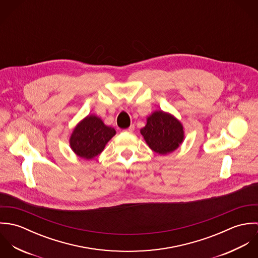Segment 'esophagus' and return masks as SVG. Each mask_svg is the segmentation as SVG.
Segmentation results:
<instances>
[{"instance_id": "1", "label": "esophagus", "mask_w": 258, "mask_h": 258, "mask_svg": "<svg viewBox=\"0 0 258 258\" xmlns=\"http://www.w3.org/2000/svg\"><path fill=\"white\" fill-rule=\"evenodd\" d=\"M134 129H135V126H134V124H132L128 129H125L124 130V132H127V133H132L133 131H134Z\"/></svg>"}]
</instances>
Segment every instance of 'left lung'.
I'll use <instances>...</instances> for the list:
<instances>
[{"instance_id":"1","label":"left lung","mask_w":258,"mask_h":258,"mask_svg":"<svg viewBox=\"0 0 258 258\" xmlns=\"http://www.w3.org/2000/svg\"><path fill=\"white\" fill-rule=\"evenodd\" d=\"M141 134L148 146L161 155L172 153L184 140L181 122L163 111H156L148 117L147 124L141 129Z\"/></svg>"}]
</instances>
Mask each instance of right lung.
<instances>
[{"label": "right lung", "instance_id": "obj_1", "mask_svg": "<svg viewBox=\"0 0 258 258\" xmlns=\"http://www.w3.org/2000/svg\"><path fill=\"white\" fill-rule=\"evenodd\" d=\"M115 133L114 128L106 126L100 118L88 115L74 128L71 147L78 157L93 159L103 151Z\"/></svg>", "mask_w": 258, "mask_h": 258}]
</instances>
